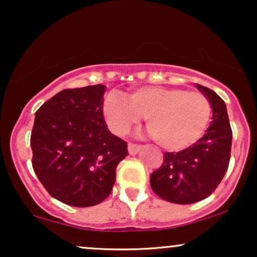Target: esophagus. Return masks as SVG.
Masks as SVG:
<instances>
[{
    "mask_svg": "<svg viewBox=\"0 0 257 257\" xmlns=\"http://www.w3.org/2000/svg\"><path fill=\"white\" fill-rule=\"evenodd\" d=\"M141 150H143V146L141 145H137V144H133V143L128 144L129 155H137V153L140 152Z\"/></svg>",
    "mask_w": 257,
    "mask_h": 257,
    "instance_id": "obj_1",
    "label": "esophagus"
}]
</instances>
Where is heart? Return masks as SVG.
Listing matches in <instances>:
<instances>
[{"instance_id":"1","label":"heart","mask_w":257,"mask_h":257,"mask_svg":"<svg viewBox=\"0 0 257 257\" xmlns=\"http://www.w3.org/2000/svg\"><path fill=\"white\" fill-rule=\"evenodd\" d=\"M104 116L114 134L125 135L147 118V129L163 149L180 151L196 144L204 135L211 117V104L200 91L182 88L143 87L128 100L108 94Z\"/></svg>"}]
</instances>
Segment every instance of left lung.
<instances>
[{"instance_id":"obj_1","label":"left lung","mask_w":257,"mask_h":257,"mask_svg":"<svg viewBox=\"0 0 257 257\" xmlns=\"http://www.w3.org/2000/svg\"><path fill=\"white\" fill-rule=\"evenodd\" d=\"M196 85L211 104L210 125L192 146L164 153L163 164L150 176L153 192L175 204H192L210 196L225 176L231 158L232 129L225 101L214 90Z\"/></svg>"}]
</instances>
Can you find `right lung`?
Returning a JSON list of instances; mask_svg holds the SVG:
<instances>
[{
	"label": "right lung",
	"mask_w": 257,
	"mask_h": 257,
	"mask_svg": "<svg viewBox=\"0 0 257 257\" xmlns=\"http://www.w3.org/2000/svg\"><path fill=\"white\" fill-rule=\"evenodd\" d=\"M105 85L55 94L36 111L31 132L32 168L53 198L85 208L101 203L128 156L126 143L111 134L102 105Z\"/></svg>",
	"instance_id": "1"
}]
</instances>
